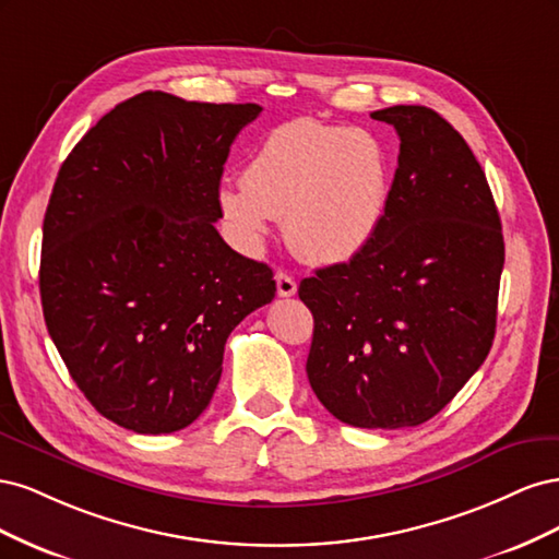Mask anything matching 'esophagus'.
<instances>
[{
  "instance_id": "34e87169",
  "label": "esophagus",
  "mask_w": 559,
  "mask_h": 559,
  "mask_svg": "<svg viewBox=\"0 0 559 559\" xmlns=\"http://www.w3.org/2000/svg\"><path fill=\"white\" fill-rule=\"evenodd\" d=\"M275 282H277V296H282V298H289V296H294L298 292L296 280L292 275L282 273V270L275 275Z\"/></svg>"
}]
</instances>
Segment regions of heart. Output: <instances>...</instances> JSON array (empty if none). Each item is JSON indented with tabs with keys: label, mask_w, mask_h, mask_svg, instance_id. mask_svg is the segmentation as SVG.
<instances>
[{
	"label": "heart",
	"mask_w": 559,
	"mask_h": 559,
	"mask_svg": "<svg viewBox=\"0 0 559 559\" xmlns=\"http://www.w3.org/2000/svg\"><path fill=\"white\" fill-rule=\"evenodd\" d=\"M389 200L384 146L359 128L292 121L251 156L245 183H226L218 205L247 247L284 218L286 242L310 263H343L376 238Z\"/></svg>",
	"instance_id": "1"
}]
</instances>
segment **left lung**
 Instances as JSON below:
<instances>
[{"instance_id": "1", "label": "left lung", "mask_w": 559, "mask_h": 559, "mask_svg": "<svg viewBox=\"0 0 559 559\" xmlns=\"http://www.w3.org/2000/svg\"><path fill=\"white\" fill-rule=\"evenodd\" d=\"M399 167L384 222L347 263L298 286L314 317L308 380L361 429L417 427L441 413L495 341L503 235L480 163L441 114L396 105Z\"/></svg>"}]
</instances>
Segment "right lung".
<instances>
[{
    "instance_id": "1",
    "label": "right lung",
    "mask_w": 559,
    "mask_h": 559,
    "mask_svg": "<svg viewBox=\"0 0 559 559\" xmlns=\"http://www.w3.org/2000/svg\"><path fill=\"white\" fill-rule=\"evenodd\" d=\"M259 114L146 91L99 118L60 167L44 216V319L83 396L118 427H189L212 401L230 331L275 298L273 270L214 226L230 144Z\"/></svg>"
}]
</instances>
